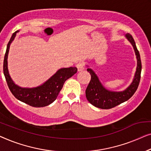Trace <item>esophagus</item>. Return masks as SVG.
<instances>
[{
    "label": "esophagus",
    "instance_id": "1",
    "mask_svg": "<svg viewBox=\"0 0 151 151\" xmlns=\"http://www.w3.org/2000/svg\"><path fill=\"white\" fill-rule=\"evenodd\" d=\"M76 68H77V70L78 72H81L84 70V65L83 63H81V62L78 63L77 64H76Z\"/></svg>",
    "mask_w": 151,
    "mask_h": 151
}]
</instances>
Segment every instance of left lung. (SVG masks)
<instances>
[{
  "label": "left lung",
  "instance_id": "obj_1",
  "mask_svg": "<svg viewBox=\"0 0 151 151\" xmlns=\"http://www.w3.org/2000/svg\"><path fill=\"white\" fill-rule=\"evenodd\" d=\"M125 37L133 46L137 58V68L133 81L124 90L115 92L107 90L100 81L99 77L94 70L87 65V70L91 75V80L86 90V96L88 101L96 107L103 109H111L124 102L128 101L134 94L138 88L140 75L142 71V63L139 52L135 45L132 35L129 33L125 35Z\"/></svg>",
  "mask_w": 151,
  "mask_h": 151
}]
</instances>
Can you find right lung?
<instances>
[{
	"label": "right lung",
	"mask_w": 151,
	"mask_h": 151,
	"mask_svg": "<svg viewBox=\"0 0 151 151\" xmlns=\"http://www.w3.org/2000/svg\"><path fill=\"white\" fill-rule=\"evenodd\" d=\"M17 31L13 33L7 44L3 62V73L6 81L13 95L19 101L35 107H42L47 106L56 100L59 92L63 88L64 82L77 72L76 67L63 68L58 70L51 77L41 86L35 88H22L14 82L8 70L7 58L10 44L14 41Z\"/></svg>",
	"instance_id": "1"
}]
</instances>
